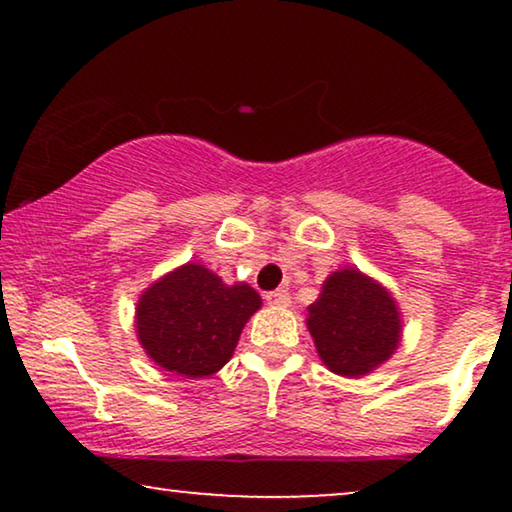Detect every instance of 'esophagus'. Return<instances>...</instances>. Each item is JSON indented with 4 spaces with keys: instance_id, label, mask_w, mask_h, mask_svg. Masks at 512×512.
Listing matches in <instances>:
<instances>
[{
    "instance_id": "esophagus-1",
    "label": "esophagus",
    "mask_w": 512,
    "mask_h": 512,
    "mask_svg": "<svg viewBox=\"0 0 512 512\" xmlns=\"http://www.w3.org/2000/svg\"><path fill=\"white\" fill-rule=\"evenodd\" d=\"M265 300H268L270 305H277V307H286L291 303V296L286 289H277V291H268L265 293Z\"/></svg>"
}]
</instances>
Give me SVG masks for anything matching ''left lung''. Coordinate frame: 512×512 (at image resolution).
<instances>
[{"instance_id":"obj_1","label":"left lung","mask_w":512,"mask_h":512,"mask_svg":"<svg viewBox=\"0 0 512 512\" xmlns=\"http://www.w3.org/2000/svg\"><path fill=\"white\" fill-rule=\"evenodd\" d=\"M314 345L328 370L359 377L394 354L401 319L387 289L359 270L345 268L326 279L307 319Z\"/></svg>"}]
</instances>
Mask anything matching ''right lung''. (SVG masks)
<instances>
[{
  "label": "right lung",
  "instance_id": "add662e5",
  "mask_svg": "<svg viewBox=\"0 0 512 512\" xmlns=\"http://www.w3.org/2000/svg\"><path fill=\"white\" fill-rule=\"evenodd\" d=\"M261 296L247 284L226 286L198 263L181 265L144 291L137 335L158 366L181 377H205L233 356Z\"/></svg>",
  "mask_w": 512,
  "mask_h": 512
}]
</instances>
